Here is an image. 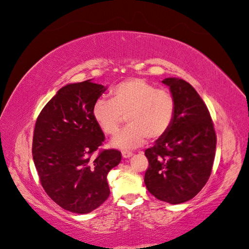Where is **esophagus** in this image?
<instances>
[{
	"mask_svg": "<svg viewBox=\"0 0 249 249\" xmlns=\"http://www.w3.org/2000/svg\"><path fill=\"white\" fill-rule=\"evenodd\" d=\"M123 158H130L132 156V151L129 150H122Z\"/></svg>",
	"mask_w": 249,
	"mask_h": 249,
	"instance_id": "1",
	"label": "esophagus"
}]
</instances>
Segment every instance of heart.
<instances>
[{
	"label": "heart",
	"mask_w": 249,
	"mask_h": 249,
	"mask_svg": "<svg viewBox=\"0 0 249 249\" xmlns=\"http://www.w3.org/2000/svg\"><path fill=\"white\" fill-rule=\"evenodd\" d=\"M110 94L111 100H95L92 118L106 136L112 137L126 117L128 125L112 141L116 147L137 148L147 138L161 139L174 122L176 100L167 89L157 88L141 78H129L114 86Z\"/></svg>",
	"instance_id": "obj_1"
}]
</instances>
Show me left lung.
Wrapping results in <instances>:
<instances>
[{"instance_id": "8db88e82", "label": "left lung", "mask_w": 249, "mask_h": 249, "mask_svg": "<svg viewBox=\"0 0 249 249\" xmlns=\"http://www.w3.org/2000/svg\"><path fill=\"white\" fill-rule=\"evenodd\" d=\"M162 82L176 100V114L166 135L145 150L148 168L144 182L157 199L180 204L193 199L207 183L216 136L208 108L189 83L176 78Z\"/></svg>"}]
</instances>
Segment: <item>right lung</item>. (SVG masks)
<instances>
[{"label": "right lung", "instance_id": "obj_1", "mask_svg": "<svg viewBox=\"0 0 249 249\" xmlns=\"http://www.w3.org/2000/svg\"><path fill=\"white\" fill-rule=\"evenodd\" d=\"M87 80L62 87L36 119L33 158L44 190L62 208L88 213L109 196L107 174L121 162L117 149H100L105 136L92 106L105 91Z\"/></svg>", "mask_w": 249, "mask_h": 249}]
</instances>
